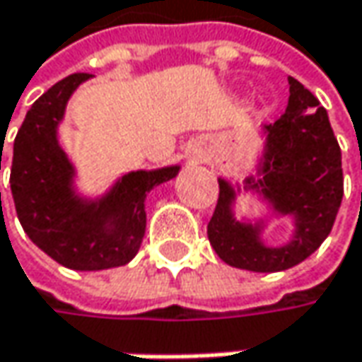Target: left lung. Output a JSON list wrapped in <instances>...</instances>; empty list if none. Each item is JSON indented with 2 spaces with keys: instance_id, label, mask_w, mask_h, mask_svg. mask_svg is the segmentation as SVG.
Listing matches in <instances>:
<instances>
[{
  "instance_id": "left-lung-1",
  "label": "left lung",
  "mask_w": 362,
  "mask_h": 362,
  "mask_svg": "<svg viewBox=\"0 0 362 362\" xmlns=\"http://www.w3.org/2000/svg\"><path fill=\"white\" fill-rule=\"evenodd\" d=\"M289 81V101L277 122L261 126L262 151L255 175L243 183L218 177L220 197L208 224L209 244L230 267L252 273L291 269L316 252L334 226L342 202V156L326 110L298 79ZM240 194L263 206L261 216H235ZM292 224L288 240L269 245L264 232L275 219Z\"/></svg>"
}]
</instances>
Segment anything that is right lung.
Here are the masks:
<instances>
[{"mask_svg": "<svg viewBox=\"0 0 362 362\" xmlns=\"http://www.w3.org/2000/svg\"><path fill=\"white\" fill-rule=\"evenodd\" d=\"M89 79L87 73L71 75L32 103L13 140L9 175L24 232L50 259L73 271H103L132 261L146 230V195L181 171L169 165L122 173L103 193H83L59 130L66 103Z\"/></svg>", "mask_w": 362, "mask_h": 362, "instance_id": "right-lung-1", "label": "right lung"}]
</instances>
